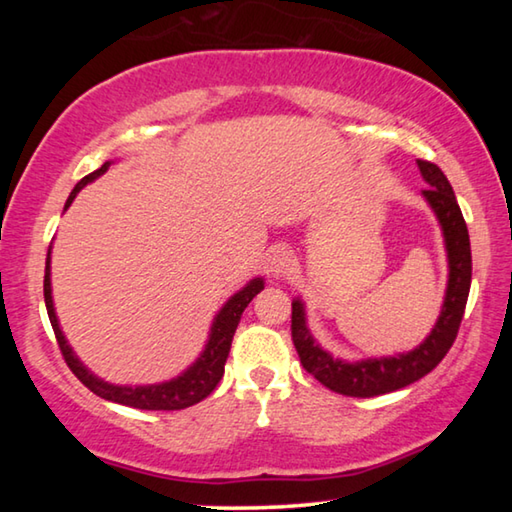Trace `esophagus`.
Masks as SVG:
<instances>
[{
    "mask_svg": "<svg viewBox=\"0 0 512 512\" xmlns=\"http://www.w3.org/2000/svg\"><path fill=\"white\" fill-rule=\"evenodd\" d=\"M293 268V257L287 248H273L271 255H268V271H271L273 277H282L287 275Z\"/></svg>",
    "mask_w": 512,
    "mask_h": 512,
    "instance_id": "34e87169",
    "label": "esophagus"
}]
</instances>
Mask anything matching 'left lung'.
Wrapping results in <instances>:
<instances>
[{
  "instance_id": "left-lung-1",
  "label": "left lung",
  "mask_w": 512,
  "mask_h": 512,
  "mask_svg": "<svg viewBox=\"0 0 512 512\" xmlns=\"http://www.w3.org/2000/svg\"><path fill=\"white\" fill-rule=\"evenodd\" d=\"M418 169L424 183L429 187L422 189L424 201L429 203L431 212L436 214L445 237L447 250V289L443 309L436 325L431 327L427 339L418 348L409 352L393 354V357H370L361 361H345L332 357L307 327L305 302L293 298L291 302V336L296 345L302 368L314 375L320 384L329 391L350 395V397H375L384 393L400 391V388L413 384L438 366L461 327L463 311L470 296L472 284V250L470 235L463 219L461 207L454 196V189L440 167L433 162L418 160Z\"/></svg>"
}]
</instances>
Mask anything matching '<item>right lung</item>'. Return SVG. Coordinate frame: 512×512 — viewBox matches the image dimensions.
Returning <instances> with one entry per match:
<instances>
[{
	"label": "right lung",
	"instance_id": "1",
	"mask_svg": "<svg viewBox=\"0 0 512 512\" xmlns=\"http://www.w3.org/2000/svg\"><path fill=\"white\" fill-rule=\"evenodd\" d=\"M110 164L112 160L103 162L97 171H92L90 176H85L81 183L72 189V194H69L65 203V210L74 203L76 194H79L85 185L94 183V180L110 169ZM262 289H264V277H253L246 287H241L235 296L228 298V302H225V305L219 309V314H216L212 320V327H210V334H207V343L203 352L198 354V359L192 363V366L180 372L178 377H173L169 381H160V384L121 386V384H110V381L94 375V372L85 366L79 357H76L72 345L67 343L56 316L54 296H51V246H49L47 266H45L47 314L69 370H72L94 395H99L108 402L133 406V409H142V411H180L205 400V397L214 391L216 384H219L223 377L225 359H228L230 354L232 336H235L241 314H244V309L250 305V300H253Z\"/></svg>",
	"mask_w": 512,
	"mask_h": 512
}]
</instances>
